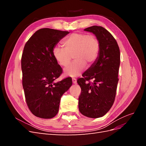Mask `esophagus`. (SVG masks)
<instances>
[{
    "mask_svg": "<svg viewBox=\"0 0 146 146\" xmlns=\"http://www.w3.org/2000/svg\"><path fill=\"white\" fill-rule=\"evenodd\" d=\"M72 83H73L74 84H77V80H76V78H73L72 79Z\"/></svg>",
    "mask_w": 146,
    "mask_h": 146,
    "instance_id": "1",
    "label": "esophagus"
}]
</instances>
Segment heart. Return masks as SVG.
Segmentation results:
<instances>
[{"mask_svg": "<svg viewBox=\"0 0 146 146\" xmlns=\"http://www.w3.org/2000/svg\"><path fill=\"white\" fill-rule=\"evenodd\" d=\"M64 48L55 47L52 54L55 60L62 67H67L74 56L75 61L64 70L66 76H78L85 68L98 58L100 42L96 36L85 33H72L63 42Z\"/></svg>", "mask_w": 146, "mask_h": 146, "instance_id": "b5f03b06", "label": "heart"}]
</instances>
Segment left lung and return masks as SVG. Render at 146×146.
<instances>
[{"instance_id": "1", "label": "left lung", "mask_w": 146, "mask_h": 146, "mask_svg": "<svg viewBox=\"0 0 146 146\" xmlns=\"http://www.w3.org/2000/svg\"><path fill=\"white\" fill-rule=\"evenodd\" d=\"M93 33L100 42L98 58L78 78L82 92L78 98L80 112L88 117L98 118L107 113L114 102L119 81L120 50L116 39L107 30L93 25L84 30ZM92 80L91 84L89 80Z\"/></svg>"}]
</instances>
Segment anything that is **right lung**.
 I'll return each mask as SVG.
<instances>
[{"mask_svg":"<svg viewBox=\"0 0 146 146\" xmlns=\"http://www.w3.org/2000/svg\"><path fill=\"white\" fill-rule=\"evenodd\" d=\"M69 32L44 28L26 42L21 59L23 86L26 102L33 114L50 119L58 113L61 96L72 86L71 78L55 83L62 73L52 50Z\"/></svg>","mask_w":146,"mask_h":146,"instance_id":"1","label":"right lung"}]
</instances>
